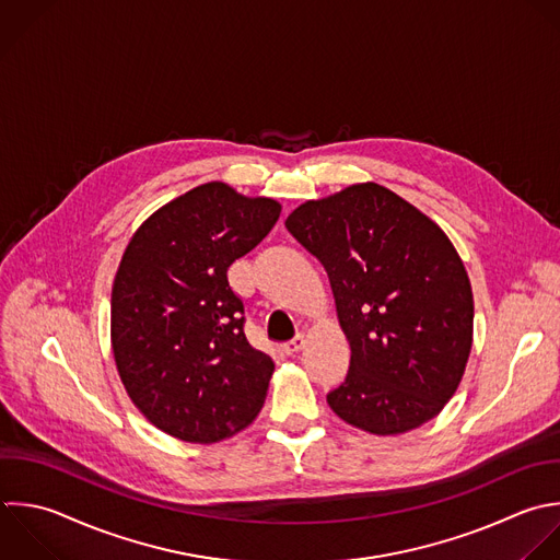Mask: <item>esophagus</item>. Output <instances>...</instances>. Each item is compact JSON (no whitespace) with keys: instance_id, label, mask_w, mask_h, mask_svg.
<instances>
[{"instance_id":"1","label":"esophagus","mask_w":560,"mask_h":560,"mask_svg":"<svg viewBox=\"0 0 560 560\" xmlns=\"http://www.w3.org/2000/svg\"><path fill=\"white\" fill-rule=\"evenodd\" d=\"M306 346V339H304V335H298L295 339H291L289 343H284V352L287 354H298L302 348Z\"/></svg>"}]
</instances>
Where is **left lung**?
<instances>
[{
	"mask_svg": "<svg viewBox=\"0 0 560 560\" xmlns=\"http://www.w3.org/2000/svg\"><path fill=\"white\" fill-rule=\"evenodd\" d=\"M284 225L324 265L350 343L330 409L374 435L435 418L472 346L470 280L442 228L374 182L306 201Z\"/></svg>",
	"mask_w": 560,
	"mask_h": 560,
	"instance_id": "1",
	"label": "left lung"
}]
</instances>
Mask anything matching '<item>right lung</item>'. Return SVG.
<instances>
[{
  "label": "right lung",
  "mask_w": 560,
  "mask_h": 560,
  "mask_svg": "<svg viewBox=\"0 0 560 560\" xmlns=\"http://www.w3.org/2000/svg\"><path fill=\"white\" fill-rule=\"evenodd\" d=\"M282 206L223 182L188 190L131 236L112 289V348L133 405L164 433L212 444L258 416L273 359L249 346L230 265Z\"/></svg>",
  "instance_id": "right-lung-1"
}]
</instances>
